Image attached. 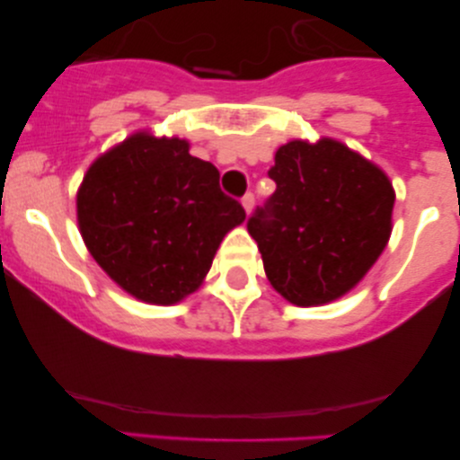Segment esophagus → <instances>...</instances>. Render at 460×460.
I'll list each match as a JSON object with an SVG mask.
<instances>
[{
  "label": "esophagus",
  "instance_id": "obj_1",
  "mask_svg": "<svg viewBox=\"0 0 460 460\" xmlns=\"http://www.w3.org/2000/svg\"><path fill=\"white\" fill-rule=\"evenodd\" d=\"M243 207H244V211H247V213L253 211V207H255V197H253V194H251V192L244 194V197H243Z\"/></svg>",
  "mask_w": 460,
  "mask_h": 460
}]
</instances>
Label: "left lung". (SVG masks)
<instances>
[{
  "mask_svg": "<svg viewBox=\"0 0 460 460\" xmlns=\"http://www.w3.org/2000/svg\"><path fill=\"white\" fill-rule=\"evenodd\" d=\"M268 175L276 190L247 230L270 285L305 307L351 291L392 234L395 192L387 175L331 137L280 146Z\"/></svg>",
  "mask_w": 460,
  "mask_h": 460,
  "instance_id": "obj_1",
  "label": "left lung"
}]
</instances>
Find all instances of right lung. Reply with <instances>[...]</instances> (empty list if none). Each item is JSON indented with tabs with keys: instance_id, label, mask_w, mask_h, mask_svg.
Masks as SVG:
<instances>
[{
	"instance_id": "1",
	"label": "right lung",
	"mask_w": 460,
	"mask_h": 460,
	"mask_svg": "<svg viewBox=\"0 0 460 460\" xmlns=\"http://www.w3.org/2000/svg\"><path fill=\"white\" fill-rule=\"evenodd\" d=\"M180 137L129 136L98 156L77 192V222L98 266L134 297L172 305L197 291L219 243L244 222L219 172Z\"/></svg>"
}]
</instances>
